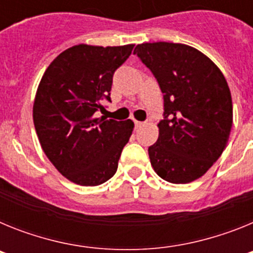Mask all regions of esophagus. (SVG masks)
<instances>
[{
  "label": "esophagus",
  "instance_id": "34e87169",
  "mask_svg": "<svg viewBox=\"0 0 253 253\" xmlns=\"http://www.w3.org/2000/svg\"><path fill=\"white\" fill-rule=\"evenodd\" d=\"M134 124H135V128H140V126H142L143 124H144V123H142V122H138V120H135V122H134Z\"/></svg>",
  "mask_w": 253,
  "mask_h": 253
}]
</instances>
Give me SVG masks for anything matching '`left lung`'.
I'll use <instances>...</instances> for the list:
<instances>
[{"instance_id":"1","label":"left lung","mask_w":253,"mask_h":253,"mask_svg":"<svg viewBox=\"0 0 253 253\" xmlns=\"http://www.w3.org/2000/svg\"><path fill=\"white\" fill-rule=\"evenodd\" d=\"M157 80L165 119L148 148L153 169L171 184L202 177L227 147L233 106L225 77L202 51L186 44L143 43L134 49Z\"/></svg>"}]
</instances>
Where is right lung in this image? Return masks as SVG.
<instances>
[{
  "instance_id": "1",
  "label": "right lung",
  "mask_w": 253,
  "mask_h": 253,
  "mask_svg": "<svg viewBox=\"0 0 253 253\" xmlns=\"http://www.w3.org/2000/svg\"><path fill=\"white\" fill-rule=\"evenodd\" d=\"M134 44H78L55 58L38 86L33 119L40 146L53 166L82 186H97L115 175L120 154L134 128L130 119L104 116L113 75L131 54Z\"/></svg>"
}]
</instances>
